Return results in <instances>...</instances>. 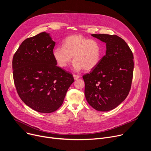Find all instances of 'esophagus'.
I'll list each match as a JSON object with an SVG mask.
<instances>
[{"label":"esophagus","instance_id":"34e87169","mask_svg":"<svg viewBox=\"0 0 151 151\" xmlns=\"http://www.w3.org/2000/svg\"><path fill=\"white\" fill-rule=\"evenodd\" d=\"M73 77H74V78L75 80H77V79L80 77V76H79L78 75H77V74H74V75H73Z\"/></svg>","mask_w":151,"mask_h":151}]
</instances>
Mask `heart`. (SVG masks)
I'll list each match as a JSON object with an SVG mask.
<instances>
[{
  "label": "heart",
  "mask_w": 151,
  "mask_h": 151,
  "mask_svg": "<svg viewBox=\"0 0 151 151\" xmlns=\"http://www.w3.org/2000/svg\"><path fill=\"white\" fill-rule=\"evenodd\" d=\"M52 54L60 68L66 67L73 56L76 70L91 71L100 61L101 47L98 41L76 34L66 37L63 42V47L55 48Z\"/></svg>",
  "instance_id": "b5f03b06"
}]
</instances>
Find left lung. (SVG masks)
<instances>
[{"label":"left lung","mask_w":151,"mask_h":151,"mask_svg":"<svg viewBox=\"0 0 151 151\" xmlns=\"http://www.w3.org/2000/svg\"><path fill=\"white\" fill-rule=\"evenodd\" d=\"M92 36L106 43V51L89 74L83 76L85 95L99 111L114 109L124 101L131 88L134 56L126 42L117 35Z\"/></svg>","instance_id":"left-lung-1"}]
</instances>
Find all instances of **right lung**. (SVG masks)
<instances>
[{
	"label": "right lung",
	"instance_id": "obj_1",
	"mask_svg": "<svg viewBox=\"0 0 151 151\" xmlns=\"http://www.w3.org/2000/svg\"><path fill=\"white\" fill-rule=\"evenodd\" d=\"M55 42L45 32L27 38L14 54L13 79L17 93L27 106L39 112L59 109L74 82L73 75L57 66Z\"/></svg>",
	"mask_w": 151,
	"mask_h": 151
}]
</instances>
